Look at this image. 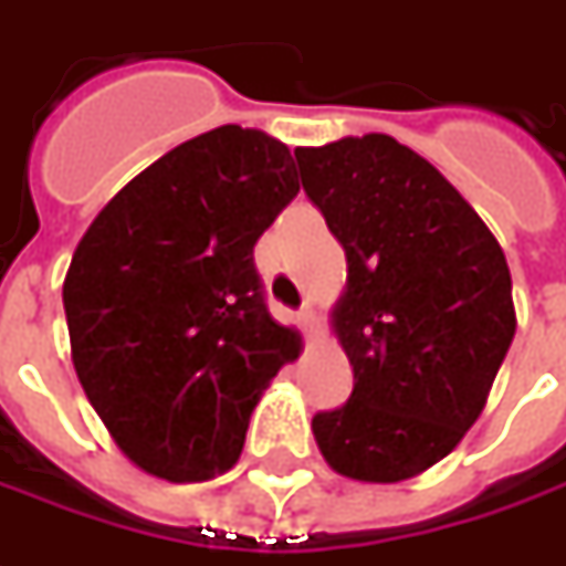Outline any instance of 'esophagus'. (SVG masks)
<instances>
[{
	"label": "esophagus",
	"instance_id": "esophagus-1",
	"mask_svg": "<svg viewBox=\"0 0 566 566\" xmlns=\"http://www.w3.org/2000/svg\"><path fill=\"white\" fill-rule=\"evenodd\" d=\"M298 324H302V327H305V331H308V334H312V331H315V324H317V317H315V308H312V305H302V308H298Z\"/></svg>",
	"mask_w": 566,
	"mask_h": 566
}]
</instances>
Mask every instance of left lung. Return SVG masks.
<instances>
[{
    "label": "left lung",
    "mask_w": 566,
    "mask_h": 566,
    "mask_svg": "<svg viewBox=\"0 0 566 566\" xmlns=\"http://www.w3.org/2000/svg\"><path fill=\"white\" fill-rule=\"evenodd\" d=\"M305 195L346 251L334 334L349 400L317 412L327 467L402 482L463 441L516 334L507 258L469 201L390 135L298 147Z\"/></svg>",
    "instance_id": "8db88e82"
}]
</instances>
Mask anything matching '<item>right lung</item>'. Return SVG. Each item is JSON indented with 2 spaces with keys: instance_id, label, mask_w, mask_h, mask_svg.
Listing matches in <instances>:
<instances>
[{
  "instance_id": "obj_1",
  "label": "right lung",
  "mask_w": 566,
  "mask_h": 566,
  "mask_svg": "<svg viewBox=\"0 0 566 566\" xmlns=\"http://www.w3.org/2000/svg\"><path fill=\"white\" fill-rule=\"evenodd\" d=\"M295 195L286 144L220 125L138 172L77 242L62 286L72 361L144 472L232 469L261 390L298 356L254 271V242Z\"/></svg>"
}]
</instances>
